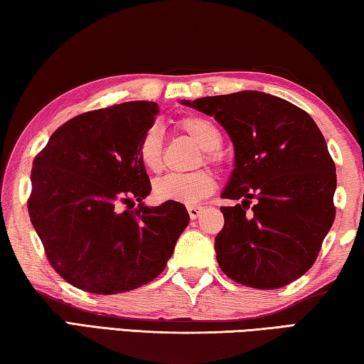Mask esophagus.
I'll list each match as a JSON object with an SVG mask.
<instances>
[{"mask_svg": "<svg viewBox=\"0 0 364 364\" xmlns=\"http://www.w3.org/2000/svg\"><path fill=\"white\" fill-rule=\"evenodd\" d=\"M200 212H202V207H199V205L188 207V213H189V218L191 220H196L200 215Z\"/></svg>", "mask_w": 364, "mask_h": 364, "instance_id": "esophagus-1", "label": "esophagus"}]
</instances>
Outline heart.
Masks as SVG:
<instances>
[{
    "mask_svg": "<svg viewBox=\"0 0 364 364\" xmlns=\"http://www.w3.org/2000/svg\"><path fill=\"white\" fill-rule=\"evenodd\" d=\"M178 127L194 141V143L205 151V160L212 164L220 162V154L217 149L221 144V132L215 123L202 115H188L178 122ZM138 159L143 167L151 173H159L162 170V136L151 128L144 133L138 146ZM217 181L207 170H199L194 173L184 175H167L156 183L154 193L159 200H173L181 204H197L207 196H210Z\"/></svg>",
    "mask_w": 364,
    "mask_h": 364,
    "instance_id": "obj_1",
    "label": "heart"
}]
</instances>
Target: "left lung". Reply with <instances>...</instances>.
<instances>
[{
  "label": "left lung",
  "mask_w": 364,
  "mask_h": 364,
  "mask_svg": "<svg viewBox=\"0 0 364 364\" xmlns=\"http://www.w3.org/2000/svg\"><path fill=\"white\" fill-rule=\"evenodd\" d=\"M181 104L213 117L234 146V168L221 197L241 204L220 207V268L255 289H278L300 278L336 218V165L315 120L262 91Z\"/></svg>",
  "instance_id": "1"
}]
</instances>
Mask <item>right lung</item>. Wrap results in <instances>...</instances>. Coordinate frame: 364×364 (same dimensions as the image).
I'll list each match as a JSON object with an SVG mask.
<instances>
[{
    "instance_id": "add662e5",
    "label": "right lung",
    "mask_w": 364,
    "mask_h": 364,
    "mask_svg": "<svg viewBox=\"0 0 364 364\" xmlns=\"http://www.w3.org/2000/svg\"><path fill=\"white\" fill-rule=\"evenodd\" d=\"M157 114L152 101L80 114L33 160L30 220L53 268L82 291L110 295L156 279L189 223L180 202H143L151 181L138 146Z\"/></svg>"
}]
</instances>
